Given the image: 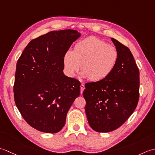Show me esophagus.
I'll use <instances>...</instances> for the list:
<instances>
[{
  "instance_id": "obj_1",
  "label": "esophagus",
  "mask_w": 155,
  "mask_h": 155,
  "mask_svg": "<svg viewBox=\"0 0 155 155\" xmlns=\"http://www.w3.org/2000/svg\"><path fill=\"white\" fill-rule=\"evenodd\" d=\"M84 89H85V86H84V84H81V86H80V90H81V94H82V93H83V91H84Z\"/></svg>"
}]
</instances>
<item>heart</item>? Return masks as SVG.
Listing matches in <instances>:
<instances>
[{
  "label": "heart",
  "instance_id": "obj_1",
  "mask_svg": "<svg viewBox=\"0 0 155 155\" xmlns=\"http://www.w3.org/2000/svg\"><path fill=\"white\" fill-rule=\"evenodd\" d=\"M118 58L115 47L108 45L97 37H89L76 43L74 51L68 50L65 53L63 65L68 77L74 78L81 68V77L96 82L104 80L112 74Z\"/></svg>",
  "mask_w": 155,
  "mask_h": 155
}]
</instances>
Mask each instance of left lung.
<instances>
[{"label":"left lung","instance_id":"obj_1","mask_svg":"<svg viewBox=\"0 0 155 155\" xmlns=\"http://www.w3.org/2000/svg\"><path fill=\"white\" fill-rule=\"evenodd\" d=\"M119 58L112 74L104 80L87 83L83 96L90 127L98 132L116 130L127 120L137 106L139 70L131 51L114 38Z\"/></svg>","mask_w":155,"mask_h":155}]
</instances>
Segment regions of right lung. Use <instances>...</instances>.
I'll return each mask as SVG.
<instances>
[{"instance_id":"obj_1","label":"right lung","mask_w":155,"mask_h":155,"mask_svg":"<svg viewBox=\"0 0 155 155\" xmlns=\"http://www.w3.org/2000/svg\"><path fill=\"white\" fill-rule=\"evenodd\" d=\"M80 36L73 29L51 31L31 41L18 60L15 102L25 120L37 130H61L80 96V81L63 72V58Z\"/></svg>"}]
</instances>
